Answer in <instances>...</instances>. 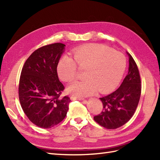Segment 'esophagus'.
<instances>
[{
	"instance_id": "obj_1",
	"label": "esophagus",
	"mask_w": 160,
	"mask_h": 160,
	"mask_svg": "<svg viewBox=\"0 0 160 160\" xmlns=\"http://www.w3.org/2000/svg\"><path fill=\"white\" fill-rule=\"evenodd\" d=\"M70 98H71V100H83V102H84V103H86V102H87V100H85L84 99H83V98H78V97H76V96H71Z\"/></svg>"
}]
</instances>
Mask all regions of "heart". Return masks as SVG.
<instances>
[{
    "mask_svg": "<svg viewBox=\"0 0 160 160\" xmlns=\"http://www.w3.org/2000/svg\"><path fill=\"white\" fill-rule=\"evenodd\" d=\"M73 56V59L68 56L60 59L58 73L64 82H71L78 76V66L86 70L85 80L76 81L67 88L68 92L76 97L90 96L97 91L100 93L109 92L120 82L125 70L124 57L100 44L79 47L74 51Z\"/></svg>",
    "mask_w": 160,
    "mask_h": 160,
    "instance_id": "b5f03b06",
    "label": "heart"
}]
</instances>
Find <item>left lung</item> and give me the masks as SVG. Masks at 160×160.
I'll return each mask as SVG.
<instances>
[{"mask_svg":"<svg viewBox=\"0 0 160 160\" xmlns=\"http://www.w3.org/2000/svg\"><path fill=\"white\" fill-rule=\"evenodd\" d=\"M129 56L128 72L117 90L100 98L103 109L93 117L98 124L107 129H115L125 124L134 115L141 96L140 72L132 57Z\"/></svg>","mask_w":160,"mask_h":160,"instance_id":"obj_1","label":"left lung"}]
</instances>
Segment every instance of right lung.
Listing matches in <instances>:
<instances>
[{"label":"right lung","instance_id":"1","mask_svg":"<svg viewBox=\"0 0 160 160\" xmlns=\"http://www.w3.org/2000/svg\"><path fill=\"white\" fill-rule=\"evenodd\" d=\"M64 46L56 42L40 47L27 59L22 69L20 103L29 120L39 127L49 128L59 124L69 109L71 100L60 96L64 87L57 73Z\"/></svg>","mask_w":160,"mask_h":160}]
</instances>
